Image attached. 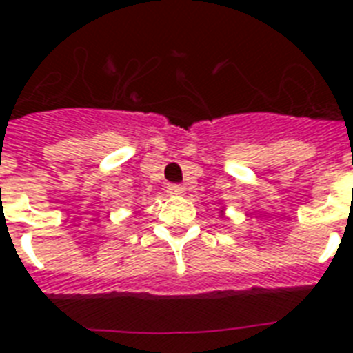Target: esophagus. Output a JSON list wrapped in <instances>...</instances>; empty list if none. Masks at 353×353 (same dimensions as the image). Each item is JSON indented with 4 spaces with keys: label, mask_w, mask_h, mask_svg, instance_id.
<instances>
[{
    "label": "esophagus",
    "mask_w": 353,
    "mask_h": 353,
    "mask_svg": "<svg viewBox=\"0 0 353 353\" xmlns=\"http://www.w3.org/2000/svg\"><path fill=\"white\" fill-rule=\"evenodd\" d=\"M183 191H185V187L180 185V183H170V185L166 187V192L170 196H180Z\"/></svg>",
    "instance_id": "1"
}]
</instances>
